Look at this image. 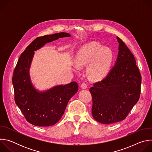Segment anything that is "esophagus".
<instances>
[{
  "label": "esophagus",
  "mask_w": 152,
  "mask_h": 152,
  "mask_svg": "<svg viewBox=\"0 0 152 152\" xmlns=\"http://www.w3.org/2000/svg\"><path fill=\"white\" fill-rule=\"evenodd\" d=\"M80 87L82 89H86L87 88V83H85V82H83L81 84V86Z\"/></svg>",
  "instance_id": "34e87169"
}]
</instances>
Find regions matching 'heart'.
I'll return each mask as SVG.
<instances>
[{"mask_svg":"<svg viewBox=\"0 0 152 152\" xmlns=\"http://www.w3.org/2000/svg\"><path fill=\"white\" fill-rule=\"evenodd\" d=\"M114 59V53L111 49L103 47L99 42H92L84 45L78 52L76 56L77 66L79 68L88 66V76L94 80L101 79L109 72Z\"/></svg>","mask_w":152,"mask_h":152,"instance_id":"obj_1","label":"heart"}]
</instances>
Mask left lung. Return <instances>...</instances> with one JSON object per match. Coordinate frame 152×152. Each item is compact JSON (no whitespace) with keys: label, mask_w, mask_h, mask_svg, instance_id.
I'll use <instances>...</instances> for the list:
<instances>
[{"label":"left lung","mask_w":152,"mask_h":152,"mask_svg":"<svg viewBox=\"0 0 152 152\" xmlns=\"http://www.w3.org/2000/svg\"><path fill=\"white\" fill-rule=\"evenodd\" d=\"M117 39L119 51L114 66L105 78L90 88L93 117L102 124L124 120L141 93V76L135 57L125 43L119 37Z\"/></svg>","instance_id":"8db88e82"}]
</instances>
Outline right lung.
Segmentation results:
<instances>
[{
	"label": "right lung",
	"mask_w": 152,
	"mask_h": 152,
	"mask_svg": "<svg viewBox=\"0 0 152 152\" xmlns=\"http://www.w3.org/2000/svg\"><path fill=\"white\" fill-rule=\"evenodd\" d=\"M71 35L60 32L37 37L21 54L12 79L16 104L31 124L37 126H50L62 117L70 98L78 91V85L72 82L45 91L37 90L32 85L29 69L34 52L46 43Z\"/></svg>",
	"instance_id": "add662e5"
}]
</instances>
